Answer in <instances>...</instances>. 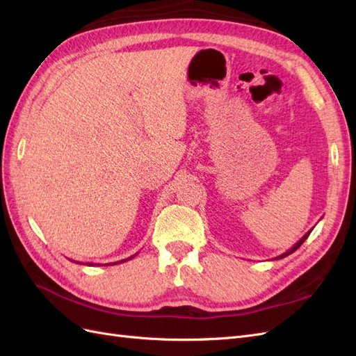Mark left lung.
<instances>
[{
  "instance_id": "left-lung-1",
  "label": "left lung",
  "mask_w": 356,
  "mask_h": 356,
  "mask_svg": "<svg viewBox=\"0 0 356 356\" xmlns=\"http://www.w3.org/2000/svg\"><path fill=\"white\" fill-rule=\"evenodd\" d=\"M312 229H313V228H312ZM312 229H310V231H309V232H306V234H304V236H302V237H301V238H300V240H298V241H297V243H296V245H293V246H292V248H291V249H288V250H286V252H285V253H282V255H279V257H276V258H274V259H282V258H285V257H288V255H291V253H293V252H296V250H297V249H298V248H300V246H301V245H302V243H304V241H306V240H307V237H309V236H310V232H312Z\"/></svg>"
}]
</instances>
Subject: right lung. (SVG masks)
<instances>
[{"instance_id": "1", "label": "right lung", "mask_w": 356, "mask_h": 356, "mask_svg": "<svg viewBox=\"0 0 356 356\" xmlns=\"http://www.w3.org/2000/svg\"><path fill=\"white\" fill-rule=\"evenodd\" d=\"M137 255V253H136ZM136 255H133V257H129V258H127V259H122V261H118V262H113V264H119V262H127L128 259H131V258H134ZM76 262V261H74ZM77 264H82V262H77ZM113 264H111V266H113ZM86 266H94V264H90V262H86Z\"/></svg>"}]
</instances>
